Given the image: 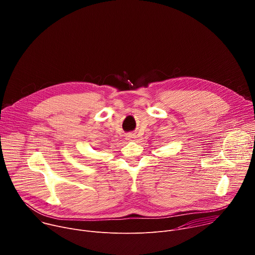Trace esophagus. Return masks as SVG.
Here are the masks:
<instances>
[{
  "label": "esophagus",
  "mask_w": 255,
  "mask_h": 255,
  "mask_svg": "<svg viewBox=\"0 0 255 255\" xmlns=\"http://www.w3.org/2000/svg\"><path fill=\"white\" fill-rule=\"evenodd\" d=\"M126 137H127L128 140H131V139H134V138H135V135L132 134V133H130V134H128Z\"/></svg>",
  "instance_id": "34e87169"
}]
</instances>
